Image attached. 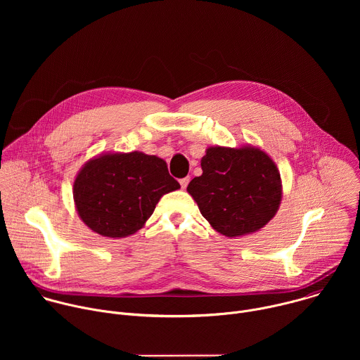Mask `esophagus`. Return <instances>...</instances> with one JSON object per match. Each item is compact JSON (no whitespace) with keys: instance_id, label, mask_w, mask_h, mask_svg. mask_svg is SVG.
Instances as JSON below:
<instances>
[{"instance_id":"esophagus-1","label":"esophagus","mask_w":360,"mask_h":360,"mask_svg":"<svg viewBox=\"0 0 360 360\" xmlns=\"http://www.w3.org/2000/svg\"><path fill=\"white\" fill-rule=\"evenodd\" d=\"M189 176H185V178H182V179H179V184H181V188L182 189H185L186 186H188V184H189Z\"/></svg>"}]
</instances>
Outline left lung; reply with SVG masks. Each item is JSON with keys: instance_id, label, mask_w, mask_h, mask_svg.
<instances>
[{"instance_id": "obj_1", "label": "left lung", "mask_w": 360, "mask_h": 360, "mask_svg": "<svg viewBox=\"0 0 360 360\" xmlns=\"http://www.w3.org/2000/svg\"><path fill=\"white\" fill-rule=\"evenodd\" d=\"M200 168L202 175L195 176L186 191L221 235L253 233L276 215L282 200L281 174L261 148L210 146Z\"/></svg>"}]
</instances>
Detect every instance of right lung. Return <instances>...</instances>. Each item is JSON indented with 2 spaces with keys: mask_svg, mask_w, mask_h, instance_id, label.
<instances>
[{
  "mask_svg": "<svg viewBox=\"0 0 360 360\" xmlns=\"http://www.w3.org/2000/svg\"><path fill=\"white\" fill-rule=\"evenodd\" d=\"M181 185L167 162L143 152H107L89 160L74 181V202L82 222L105 238L139 231L160 199Z\"/></svg>",
  "mask_w": 360,
  "mask_h": 360,
  "instance_id": "right-lung-1",
  "label": "right lung"
}]
</instances>
